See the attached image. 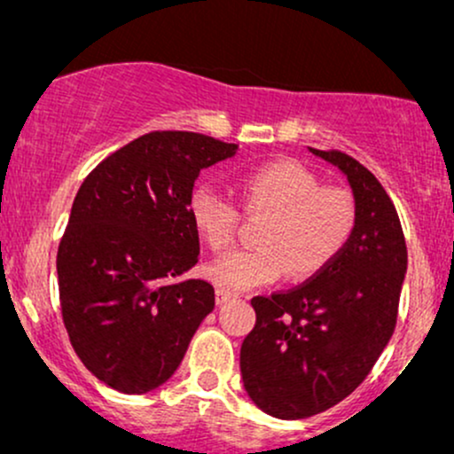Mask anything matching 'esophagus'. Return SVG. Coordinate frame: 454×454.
<instances>
[{"instance_id": "obj_1", "label": "esophagus", "mask_w": 454, "mask_h": 454, "mask_svg": "<svg viewBox=\"0 0 454 454\" xmlns=\"http://www.w3.org/2000/svg\"><path fill=\"white\" fill-rule=\"evenodd\" d=\"M234 299V294L226 293V290H217V303L223 305V303H231V301Z\"/></svg>"}]
</instances>
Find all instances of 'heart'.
<instances>
[{"label":"heart","mask_w":454,"mask_h":454,"mask_svg":"<svg viewBox=\"0 0 454 454\" xmlns=\"http://www.w3.org/2000/svg\"><path fill=\"white\" fill-rule=\"evenodd\" d=\"M245 215H264L256 232L258 247L237 249L207 267L213 284L231 294L273 284L290 270L311 278L328 267L350 241L356 226V200L346 187L322 185L301 161L275 160L241 179ZM194 228L213 249L231 247L241 213L231 198L209 185L190 196Z\"/></svg>","instance_id":"b5f03b06"}]
</instances>
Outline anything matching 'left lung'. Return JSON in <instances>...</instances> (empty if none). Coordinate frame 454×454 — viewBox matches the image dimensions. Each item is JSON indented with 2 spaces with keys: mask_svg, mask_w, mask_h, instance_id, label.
Here are the masks:
<instances>
[{
  "mask_svg": "<svg viewBox=\"0 0 454 454\" xmlns=\"http://www.w3.org/2000/svg\"><path fill=\"white\" fill-rule=\"evenodd\" d=\"M309 151L346 175L356 226L341 254L286 293L254 296L256 326L241 346L249 399L275 419L320 414L346 399L393 337L408 247L393 200L341 151Z\"/></svg>",
  "mask_w": 454,
  "mask_h": 454,
  "instance_id": "obj_1",
  "label": "left lung"
}]
</instances>
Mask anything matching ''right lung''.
I'll list each match as a JSON object with an SVG mask.
<instances>
[{"label": "right lung", "mask_w": 454, "mask_h": 454, "mask_svg": "<svg viewBox=\"0 0 454 454\" xmlns=\"http://www.w3.org/2000/svg\"><path fill=\"white\" fill-rule=\"evenodd\" d=\"M237 145L196 132H149L82 181L57 252L61 316L82 364L119 393L161 387L215 307L205 279H181L200 239L190 196L202 168Z\"/></svg>", "instance_id": "add662e5"}]
</instances>
